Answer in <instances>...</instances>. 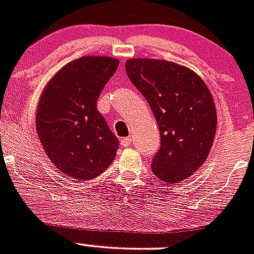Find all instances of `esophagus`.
Returning <instances> with one entry per match:
<instances>
[{"label": "esophagus", "instance_id": "esophagus-1", "mask_svg": "<svg viewBox=\"0 0 254 254\" xmlns=\"http://www.w3.org/2000/svg\"><path fill=\"white\" fill-rule=\"evenodd\" d=\"M131 144H132V139L128 138V137H127V138L121 139V146L122 147H129Z\"/></svg>", "mask_w": 254, "mask_h": 254}]
</instances>
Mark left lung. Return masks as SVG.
<instances>
[{"mask_svg":"<svg viewBox=\"0 0 254 254\" xmlns=\"http://www.w3.org/2000/svg\"><path fill=\"white\" fill-rule=\"evenodd\" d=\"M126 71L156 117L161 148L152 172L168 185L187 180L206 162L217 129L213 97L203 79L182 64L131 59Z\"/></svg>","mask_w":254,"mask_h":254,"instance_id":"obj_1","label":"left lung"}]
</instances>
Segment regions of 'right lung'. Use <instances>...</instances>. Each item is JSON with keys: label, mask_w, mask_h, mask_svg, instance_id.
Masks as SVG:
<instances>
[{"label": "right lung", "mask_w": 254, "mask_h": 254, "mask_svg": "<svg viewBox=\"0 0 254 254\" xmlns=\"http://www.w3.org/2000/svg\"><path fill=\"white\" fill-rule=\"evenodd\" d=\"M118 64L113 57H79L55 73L41 93L36 111L38 138L66 177L92 180L115 159L120 142L96 105Z\"/></svg>", "instance_id": "add662e5"}]
</instances>
